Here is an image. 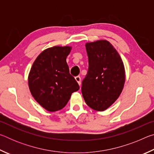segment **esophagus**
<instances>
[{"label":"esophagus","instance_id":"34e87169","mask_svg":"<svg viewBox=\"0 0 154 154\" xmlns=\"http://www.w3.org/2000/svg\"><path fill=\"white\" fill-rule=\"evenodd\" d=\"M75 80L77 81V82L79 83V85H81V77L79 76H77L75 77Z\"/></svg>","mask_w":154,"mask_h":154}]
</instances>
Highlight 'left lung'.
Instances as JSON below:
<instances>
[{
	"instance_id": "left-lung-1",
	"label": "left lung",
	"mask_w": 154,
	"mask_h": 154,
	"mask_svg": "<svg viewBox=\"0 0 154 154\" xmlns=\"http://www.w3.org/2000/svg\"><path fill=\"white\" fill-rule=\"evenodd\" d=\"M88 71L82 92L87 105L94 110L109 108L120 95L125 83L124 63L113 46L106 40L85 44Z\"/></svg>"
}]
</instances>
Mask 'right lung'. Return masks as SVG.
Here are the masks:
<instances>
[{"label":"right lung","instance_id":"1","mask_svg":"<svg viewBox=\"0 0 154 154\" xmlns=\"http://www.w3.org/2000/svg\"><path fill=\"white\" fill-rule=\"evenodd\" d=\"M71 47L54 46L38 56L28 75V85L34 98L48 111L64 108L72 92L79 89L70 74L66 59Z\"/></svg>","mask_w":154,"mask_h":154}]
</instances>
